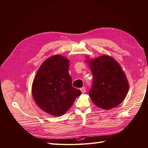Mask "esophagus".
Here are the masks:
<instances>
[{"label":"esophagus","instance_id":"34e87169","mask_svg":"<svg viewBox=\"0 0 148 148\" xmlns=\"http://www.w3.org/2000/svg\"><path fill=\"white\" fill-rule=\"evenodd\" d=\"M80 90L81 91V92H82V93H84V92H86V88L85 87H82L80 89Z\"/></svg>","mask_w":148,"mask_h":148}]
</instances>
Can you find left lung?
<instances>
[{
	"instance_id": "left-lung-1",
	"label": "left lung",
	"mask_w": 148,
	"mask_h": 148,
	"mask_svg": "<svg viewBox=\"0 0 148 148\" xmlns=\"http://www.w3.org/2000/svg\"><path fill=\"white\" fill-rule=\"evenodd\" d=\"M88 61L93 75L89 91L92 101L105 110L117 106L125 98L129 90L128 81L121 67L108 56Z\"/></svg>"
}]
</instances>
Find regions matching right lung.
Segmentation results:
<instances>
[{
	"instance_id": "add662e5",
	"label": "right lung",
	"mask_w": 148,
	"mask_h": 148,
	"mask_svg": "<svg viewBox=\"0 0 148 148\" xmlns=\"http://www.w3.org/2000/svg\"><path fill=\"white\" fill-rule=\"evenodd\" d=\"M69 67L66 58L56 55L42 64L33 81V98L39 107L50 115L64 114L81 94L72 86Z\"/></svg>"
}]
</instances>
